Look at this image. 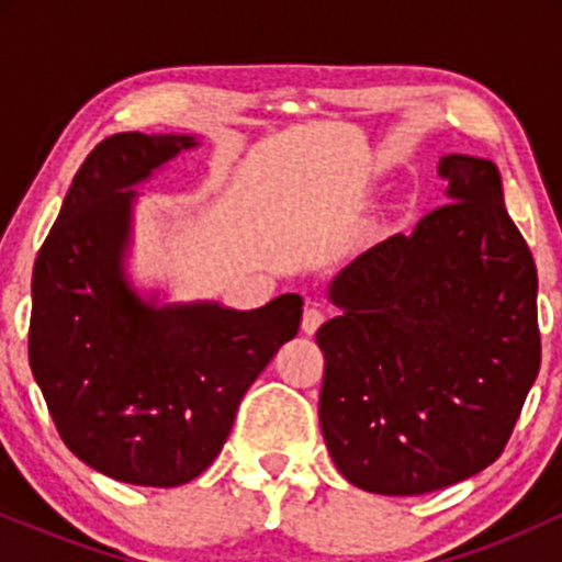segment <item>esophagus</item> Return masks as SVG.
I'll return each instance as SVG.
<instances>
[{
	"label": "esophagus",
	"mask_w": 562,
	"mask_h": 562,
	"mask_svg": "<svg viewBox=\"0 0 562 562\" xmlns=\"http://www.w3.org/2000/svg\"><path fill=\"white\" fill-rule=\"evenodd\" d=\"M327 319V314H325V308L319 306V303H308L306 308H303V319H301V327H303V333H317L319 330V325L322 322Z\"/></svg>",
	"instance_id": "1"
}]
</instances>
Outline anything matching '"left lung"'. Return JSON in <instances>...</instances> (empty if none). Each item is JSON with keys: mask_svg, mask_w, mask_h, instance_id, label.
Masks as SVG:
<instances>
[{"mask_svg": "<svg viewBox=\"0 0 562 562\" xmlns=\"http://www.w3.org/2000/svg\"><path fill=\"white\" fill-rule=\"evenodd\" d=\"M449 203L333 280L319 327V425L335 468L372 494L415 496L481 473L537 380V263L492 160L438 164Z\"/></svg>", "mask_w": 562, "mask_h": 562, "instance_id": "obj_1", "label": "left lung"}]
</instances>
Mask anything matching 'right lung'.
<instances>
[{"label": "right lung", "instance_id": "obj_1", "mask_svg": "<svg viewBox=\"0 0 562 562\" xmlns=\"http://www.w3.org/2000/svg\"><path fill=\"white\" fill-rule=\"evenodd\" d=\"M195 145L177 134L102 139L76 171L31 280L29 362L57 434L89 468L134 486L198 479L245 391L301 325L295 293L235 312L153 306L128 288V187Z\"/></svg>", "mask_w": 562, "mask_h": 562}]
</instances>
